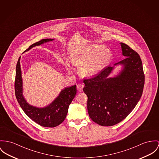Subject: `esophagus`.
<instances>
[{
  "label": "esophagus",
  "instance_id": "esophagus-1",
  "mask_svg": "<svg viewBox=\"0 0 159 159\" xmlns=\"http://www.w3.org/2000/svg\"><path fill=\"white\" fill-rule=\"evenodd\" d=\"M77 88L78 89L79 91L82 92L83 91V88H84V85L82 84H78L77 85Z\"/></svg>",
  "mask_w": 159,
  "mask_h": 159
}]
</instances>
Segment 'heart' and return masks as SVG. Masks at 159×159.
<instances>
[{"instance_id": "b5f03b06", "label": "heart", "mask_w": 159, "mask_h": 159, "mask_svg": "<svg viewBox=\"0 0 159 159\" xmlns=\"http://www.w3.org/2000/svg\"><path fill=\"white\" fill-rule=\"evenodd\" d=\"M112 57L110 49L105 46L91 45L71 56V61L78 66V71L84 76H93L102 71Z\"/></svg>"}]
</instances>
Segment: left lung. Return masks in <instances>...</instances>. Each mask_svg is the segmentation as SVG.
Returning a JSON list of instances; mask_svg holds the SVG:
<instances>
[{
    "label": "left lung",
    "instance_id": "1",
    "mask_svg": "<svg viewBox=\"0 0 159 159\" xmlns=\"http://www.w3.org/2000/svg\"><path fill=\"white\" fill-rule=\"evenodd\" d=\"M120 44L125 58L114 64L123 65L118 75L108 77L114 69L109 66L97 75L84 80L88 114L101 126L122 122L134 110L143 93L145 74L140 57L128 45Z\"/></svg>",
    "mask_w": 159,
    "mask_h": 159
}]
</instances>
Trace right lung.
<instances>
[{
    "instance_id": "right-lung-1",
    "label": "right lung",
    "mask_w": 159,
    "mask_h": 159,
    "mask_svg": "<svg viewBox=\"0 0 159 159\" xmlns=\"http://www.w3.org/2000/svg\"><path fill=\"white\" fill-rule=\"evenodd\" d=\"M53 40L54 39H42L30 46L25 51ZM20 60V57L19 58L16 65L14 89L16 97L20 107L31 120L42 126L53 128L59 125L65 119L69 105L71 104L76 94V85L65 88L61 91L57 98L49 105L45 108H37L31 106L26 102L23 96L22 79Z\"/></svg>"
}]
</instances>
